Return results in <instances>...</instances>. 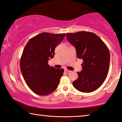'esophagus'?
<instances>
[{
	"label": "esophagus",
	"instance_id": "obj_1",
	"mask_svg": "<svg viewBox=\"0 0 122 122\" xmlns=\"http://www.w3.org/2000/svg\"><path fill=\"white\" fill-rule=\"evenodd\" d=\"M65 72H66L67 73H70V72H71V71H70V70H67V69H65Z\"/></svg>",
	"mask_w": 122,
	"mask_h": 122
}]
</instances>
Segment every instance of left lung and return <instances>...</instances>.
Returning <instances> with one entry per match:
<instances>
[{
	"instance_id": "1",
	"label": "left lung",
	"mask_w": 122,
	"mask_h": 122,
	"mask_svg": "<svg viewBox=\"0 0 122 122\" xmlns=\"http://www.w3.org/2000/svg\"><path fill=\"white\" fill-rule=\"evenodd\" d=\"M66 36L75 47L77 57L83 60L82 70L77 72L78 77L73 81V85L79 92H94L103 84L107 76L110 60L107 46L92 32L69 33Z\"/></svg>"
}]
</instances>
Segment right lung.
I'll return each instance as SVG.
<instances>
[{
  "instance_id": "right-lung-1",
  "label": "right lung",
  "mask_w": 122,
  "mask_h": 122,
  "mask_svg": "<svg viewBox=\"0 0 122 122\" xmlns=\"http://www.w3.org/2000/svg\"><path fill=\"white\" fill-rule=\"evenodd\" d=\"M65 33L43 32L29 40L20 60V69L25 81L30 89L39 95H48L59 84L64 70L56 69L48 64L55 55V49Z\"/></svg>"
}]
</instances>
